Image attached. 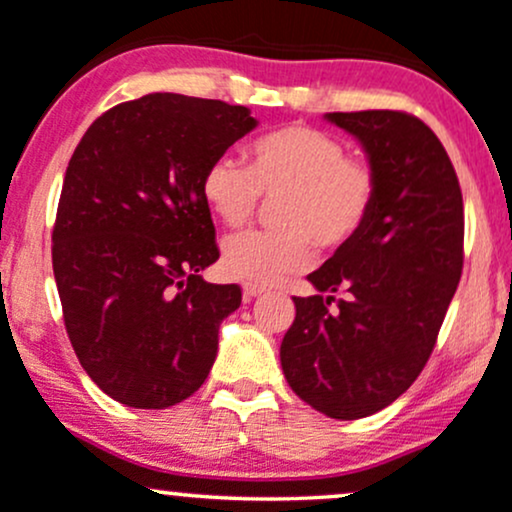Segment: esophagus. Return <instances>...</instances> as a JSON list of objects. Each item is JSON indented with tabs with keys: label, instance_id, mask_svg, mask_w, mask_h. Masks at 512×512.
I'll return each instance as SVG.
<instances>
[{
	"label": "esophagus",
	"instance_id": "1",
	"mask_svg": "<svg viewBox=\"0 0 512 512\" xmlns=\"http://www.w3.org/2000/svg\"><path fill=\"white\" fill-rule=\"evenodd\" d=\"M265 286H252V284H245L243 286V296L247 301L250 299H257V296H265Z\"/></svg>",
	"mask_w": 512,
	"mask_h": 512
}]
</instances>
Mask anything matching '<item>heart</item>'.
<instances>
[{
	"mask_svg": "<svg viewBox=\"0 0 512 512\" xmlns=\"http://www.w3.org/2000/svg\"><path fill=\"white\" fill-rule=\"evenodd\" d=\"M379 192L372 165L347 157L342 140L311 126H289L257 138L250 167L221 155L206 167L201 194L228 228L255 218L260 196L274 199L279 228L235 235L223 245V269L243 284L269 286L303 272L320 250L347 245L369 221Z\"/></svg>",
	"mask_w": 512,
	"mask_h": 512,
	"instance_id": "obj_1",
	"label": "heart"
}]
</instances>
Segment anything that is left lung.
<instances>
[{
  "mask_svg": "<svg viewBox=\"0 0 512 512\" xmlns=\"http://www.w3.org/2000/svg\"><path fill=\"white\" fill-rule=\"evenodd\" d=\"M362 143L379 192L369 221L294 296L282 369L328 418H367L428 364L464 265V204L440 138L406 111L325 114ZM335 293H342L338 300Z\"/></svg>",
  "mask_w": 512,
  "mask_h": 512,
  "instance_id": "1",
  "label": "left lung"
}]
</instances>
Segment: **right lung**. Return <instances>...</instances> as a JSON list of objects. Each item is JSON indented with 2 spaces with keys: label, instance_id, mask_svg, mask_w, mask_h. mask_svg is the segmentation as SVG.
<instances>
[{
  "label": "right lung",
  "instance_id": "obj_1",
  "mask_svg": "<svg viewBox=\"0 0 512 512\" xmlns=\"http://www.w3.org/2000/svg\"><path fill=\"white\" fill-rule=\"evenodd\" d=\"M255 126L245 106L155 92L101 114L70 157L55 284L84 372L123 406L170 408L211 372L243 291L199 274L218 260L201 179Z\"/></svg>",
  "mask_w": 512,
  "mask_h": 512
}]
</instances>
